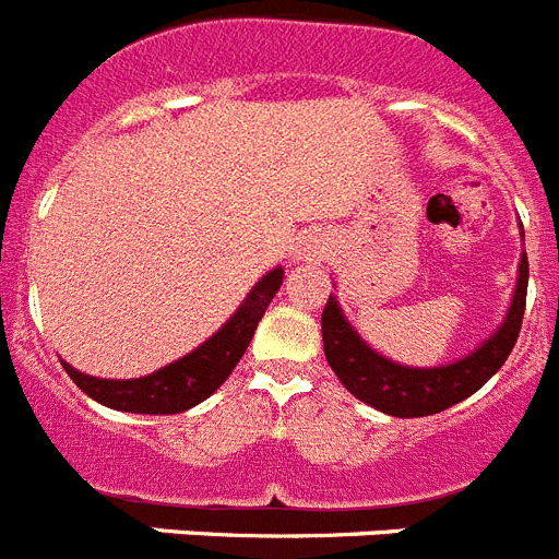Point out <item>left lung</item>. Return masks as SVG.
Masks as SVG:
<instances>
[{"mask_svg": "<svg viewBox=\"0 0 559 559\" xmlns=\"http://www.w3.org/2000/svg\"><path fill=\"white\" fill-rule=\"evenodd\" d=\"M526 285H530V260L523 254L515 299L507 313V322L490 341H484L476 353L439 369L400 367L369 349L347 324L338 302L330 296L322 313L324 355L344 389L378 412L392 414V417H428V414L445 412L456 406L459 400L478 392L503 367V360L510 358L518 333H521L523 310H526Z\"/></svg>", "mask_w": 559, "mask_h": 559, "instance_id": "obj_1", "label": "left lung"}]
</instances>
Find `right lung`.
Here are the masks:
<instances>
[{
	"label": "right lung",
	"instance_id": "obj_1",
	"mask_svg": "<svg viewBox=\"0 0 559 559\" xmlns=\"http://www.w3.org/2000/svg\"><path fill=\"white\" fill-rule=\"evenodd\" d=\"M283 285V269H274L251 288L246 302L237 308L229 322L204 341L195 353L176 360L159 372L136 380H103L88 378L69 364H63L67 374L78 383L81 392L103 403L108 408L133 414H179L187 408L199 406L201 400L210 397L224 383L243 358L257 324L263 319L265 308Z\"/></svg>",
	"mask_w": 559,
	"mask_h": 559
}]
</instances>
